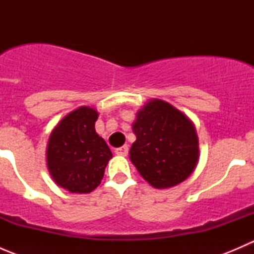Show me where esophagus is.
<instances>
[{
    "label": "esophagus",
    "instance_id": "obj_1",
    "mask_svg": "<svg viewBox=\"0 0 254 254\" xmlns=\"http://www.w3.org/2000/svg\"><path fill=\"white\" fill-rule=\"evenodd\" d=\"M115 153L119 156H127V153H129V147H127V145H125L122 146V147L115 148Z\"/></svg>",
    "mask_w": 254,
    "mask_h": 254
}]
</instances>
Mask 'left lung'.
I'll use <instances>...</instances> for the list:
<instances>
[{
  "label": "left lung",
  "instance_id": "8db88e82",
  "mask_svg": "<svg viewBox=\"0 0 254 254\" xmlns=\"http://www.w3.org/2000/svg\"><path fill=\"white\" fill-rule=\"evenodd\" d=\"M132 131L136 141L130 148V160L152 187H175L194 171L199 158L195 127L170 103L160 99L146 103Z\"/></svg>",
  "mask_w": 254,
  "mask_h": 254
}]
</instances>
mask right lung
<instances>
[{"label": "right lung", "mask_w": 254, "mask_h": 254, "mask_svg": "<svg viewBox=\"0 0 254 254\" xmlns=\"http://www.w3.org/2000/svg\"><path fill=\"white\" fill-rule=\"evenodd\" d=\"M97 118V111L81 107L66 115L49 137V172L58 186L71 193H91L96 189L113 156L94 130Z\"/></svg>", "instance_id": "1"}]
</instances>
